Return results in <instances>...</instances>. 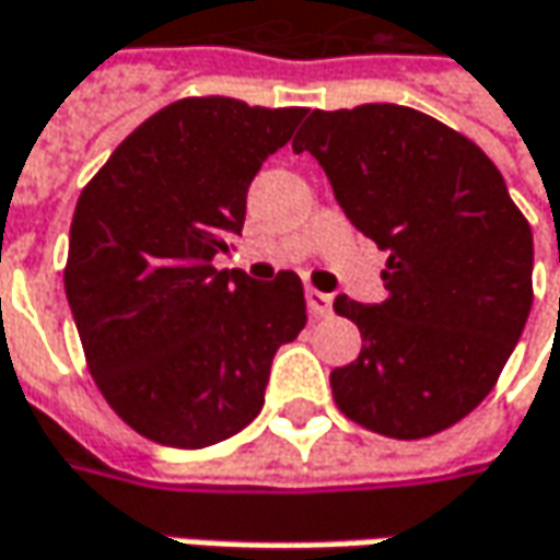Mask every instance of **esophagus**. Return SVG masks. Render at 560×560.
Here are the masks:
<instances>
[{
    "mask_svg": "<svg viewBox=\"0 0 560 560\" xmlns=\"http://www.w3.org/2000/svg\"><path fill=\"white\" fill-rule=\"evenodd\" d=\"M331 294H323V291H316V288H306V306H310V313L313 316H331Z\"/></svg>",
    "mask_w": 560,
    "mask_h": 560,
    "instance_id": "34e87169",
    "label": "esophagus"
}]
</instances>
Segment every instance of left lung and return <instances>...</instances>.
<instances>
[{
  "instance_id": "1",
  "label": "left lung",
  "mask_w": 560,
  "mask_h": 560,
  "mask_svg": "<svg viewBox=\"0 0 560 560\" xmlns=\"http://www.w3.org/2000/svg\"><path fill=\"white\" fill-rule=\"evenodd\" d=\"M323 165L357 232L388 254L382 304L345 294L360 357L331 370L341 413L425 439L482 401L533 306V232L474 140L423 112L370 103L313 112L294 153Z\"/></svg>"
}]
</instances>
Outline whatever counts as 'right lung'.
Segmentation results:
<instances>
[{
    "label": "right lung",
    "instance_id": "obj_1",
    "mask_svg": "<svg viewBox=\"0 0 560 560\" xmlns=\"http://www.w3.org/2000/svg\"><path fill=\"white\" fill-rule=\"evenodd\" d=\"M306 109L190 96L150 115L78 197L65 294L109 407L172 448L232 439L262 410L272 357L306 326L294 272L215 269L247 187Z\"/></svg>",
    "mask_w": 560,
    "mask_h": 560
}]
</instances>
